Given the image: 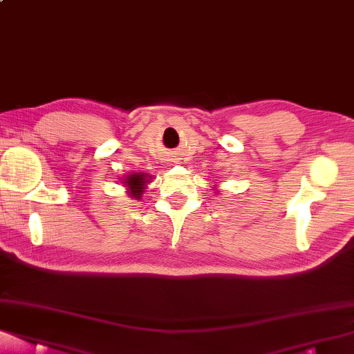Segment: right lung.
Returning a JSON list of instances; mask_svg holds the SVG:
<instances>
[{"label": "right lung", "mask_w": 354, "mask_h": 354, "mask_svg": "<svg viewBox=\"0 0 354 354\" xmlns=\"http://www.w3.org/2000/svg\"><path fill=\"white\" fill-rule=\"evenodd\" d=\"M149 178L151 176L145 172H133V174H127L126 177L122 178L124 187L127 188V193L133 197V199H140L141 194L145 193L146 185L149 183Z\"/></svg>", "instance_id": "obj_1"}]
</instances>
